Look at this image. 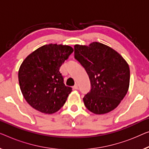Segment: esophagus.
Instances as JSON below:
<instances>
[{
	"mask_svg": "<svg viewBox=\"0 0 149 149\" xmlns=\"http://www.w3.org/2000/svg\"><path fill=\"white\" fill-rule=\"evenodd\" d=\"M77 88H78V86H77V84H75V85L73 86V90H77Z\"/></svg>",
	"mask_w": 149,
	"mask_h": 149,
	"instance_id": "1",
	"label": "esophagus"
}]
</instances>
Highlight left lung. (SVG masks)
I'll use <instances>...</instances> for the list:
<instances>
[{"instance_id": "8db88e82", "label": "left lung", "mask_w": 149, "mask_h": 149, "mask_svg": "<svg viewBox=\"0 0 149 149\" xmlns=\"http://www.w3.org/2000/svg\"><path fill=\"white\" fill-rule=\"evenodd\" d=\"M75 58L85 68L91 90L84 97L87 109L96 114L114 110L127 94L130 84L129 65L110 47L99 42L74 45Z\"/></svg>"}]
</instances>
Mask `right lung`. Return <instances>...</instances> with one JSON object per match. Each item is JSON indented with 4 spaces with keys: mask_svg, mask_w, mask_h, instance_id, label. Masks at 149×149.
Masks as SVG:
<instances>
[{
    "mask_svg": "<svg viewBox=\"0 0 149 149\" xmlns=\"http://www.w3.org/2000/svg\"><path fill=\"white\" fill-rule=\"evenodd\" d=\"M73 52L71 46L49 43L24 59L18 74L20 89L34 109L53 114L65 103L72 88L65 86L59 68Z\"/></svg>",
    "mask_w": 149,
    "mask_h": 149,
    "instance_id": "add662e5",
    "label": "right lung"
}]
</instances>
